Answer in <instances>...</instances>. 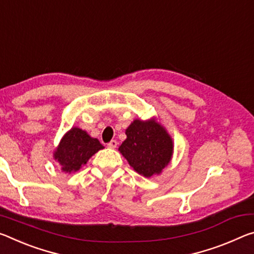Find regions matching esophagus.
Returning a JSON list of instances; mask_svg holds the SVG:
<instances>
[{
  "label": "esophagus",
  "mask_w": 254,
  "mask_h": 254,
  "mask_svg": "<svg viewBox=\"0 0 254 254\" xmlns=\"http://www.w3.org/2000/svg\"><path fill=\"white\" fill-rule=\"evenodd\" d=\"M107 147L108 148H112V149L116 148V147H118V141H116V140H112V141H110V142L107 143Z\"/></svg>",
  "instance_id": "1"
}]
</instances>
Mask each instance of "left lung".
<instances>
[{
	"mask_svg": "<svg viewBox=\"0 0 254 254\" xmlns=\"http://www.w3.org/2000/svg\"><path fill=\"white\" fill-rule=\"evenodd\" d=\"M127 139L119 150L135 172L144 178L159 174L171 162L173 141L155 121L135 120L126 131Z\"/></svg>",
	"mask_w": 254,
	"mask_h": 254,
	"instance_id": "left-lung-1",
	"label": "left lung"
}]
</instances>
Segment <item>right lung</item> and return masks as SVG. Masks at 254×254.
I'll use <instances>...</instances> for the list:
<instances>
[{"label":"right lung","instance_id":"1","mask_svg":"<svg viewBox=\"0 0 254 254\" xmlns=\"http://www.w3.org/2000/svg\"><path fill=\"white\" fill-rule=\"evenodd\" d=\"M103 148V144L97 139L91 138L86 131L79 127H72L63 136L54 157L62 166L63 172H76L92 155Z\"/></svg>","mask_w":254,"mask_h":254}]
</instances>
